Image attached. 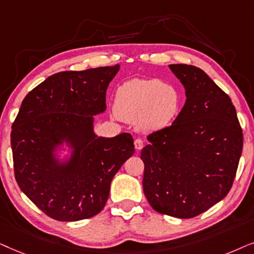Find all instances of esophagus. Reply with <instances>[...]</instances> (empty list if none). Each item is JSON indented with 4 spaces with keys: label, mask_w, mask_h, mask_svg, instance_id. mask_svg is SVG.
I'll use <instances>...</instances> for the list:
<instances>
[{
    "label": "esophagus",
    "mask_w": 254,
    "mask_h": 254,
    "mask_svg": "<svg viewBox=\"0 0 254 254\" xmlns=\"http://www.w3.org/2000/svg\"><path fill=\"white\" fill-rule=\"evenodd\" d=\"M134 147H136V150H141V148L144 147V141L139 139V138H137V139L134 140Z\"/></svg>",
    "instance_id": "esophagus-1"
}]
</instances>
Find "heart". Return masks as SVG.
Masks as SVG:
<instances>
[{
  "label": "heart",
  "instance_id": "b5f03b06",
  "mask_svg": "<svg viewBox=\"0 0 254 254\" xmlns=\"http://www.w3.org/2000/svg\"><path fill=\"white\" fill-rule=\"evenodd\" d=\"M181 94L160 79H132L116 90L115 113L121 120L136 124L143 132L168 127L179 115Z\"/></svg>",
  "mask_w": 254,
  "mask_h": 254
}]
</instances>
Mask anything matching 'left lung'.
Returning a JSON list of instances; mask_svg holds the SVG:
<instances>
[{"mask_svg": "<svg viewBox=\"0 0 254 254\" xmlns=\"http://www.w3.org/2000/svg\"><path fill=\"white\" fill-rule=\"evenodd\" d=\"M186 89L171 127L147 136L141 150L143 189L155 211L191 218L228 195L243 151V130L231 99L198 67L170 65Z\"/></svg>", "mask_w": 254, "mask_h": 254, "instance_id": "obj_1", "label": "left lung"}]
</instances>
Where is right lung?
Listing matches in <instances>:
<instances>
[{
	"label": "right lung",
	"mask_w": 254,
	"mask_h": 254,
	"mask_svg": "<svg viewBox=\"0 0 254 254\" xmlns=\"http://www.w3.org/2000/svg\"><path fill=\"white\" fill-rule=\"evenodd\" d=\"M120 65L53 74L23 100L11 130L15 178L21 190L51 218L75 222L104 208L110 184L134 153L130 133L97 137L94 116ZM66 142L68 161L55 152Z\"/></svg>",
	"instance_id": "add662e5"
}]
</instances>
